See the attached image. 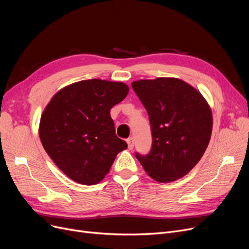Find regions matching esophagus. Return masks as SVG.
Wrapping results in <instances>:
<instances>
[{
    "instance_id": "esophagus-1",
    "label": "esophagus",
    "mask_w": 249,
    "mask_h": 249,
    "mask_svg": "<svg viewBox=\"0 0 249 249\" xmlns=\"http://www.w3.org/2000/svg\"><path fill=\"white\" fill-rule=\"evenodd\" d=\"M127 144H128V149L132 150L133 146H134V142H133V138H129L127 139Z\"/></svg>"
}]
</instances>
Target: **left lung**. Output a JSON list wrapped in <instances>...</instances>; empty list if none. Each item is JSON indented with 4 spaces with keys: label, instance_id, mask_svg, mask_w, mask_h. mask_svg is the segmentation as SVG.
<instances>
[{
    "label": "left lung",
    "instance_id": "1",
    "mask_svg": "<svg viewBox=\"0 0 249 249\" xmlns=\"http://www.w3.org/2000/svg\"><path fill=\"white\" fill-rule=\"evenodd\" d=\"M145 107L152 146L136 158L147 175L159 182L175 181L197 164L210 142L213 117L199 90L176 77L140 80L131 84Z\"/></svg>",
    "mask_w": 249,
    "mask_h": 249
}]
</instances>
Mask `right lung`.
<instances>
[{
    "label": "right lung",
    "mask_w": 249,
    "mask_h": 249,
    "mask_svg": "<svg viewBox=\"0 0 249 249\" xmlns=\"http://www.w3.org/2000/svg\"><path fill=\"white\" fill-rule=\"evenodd\" d=\"M121 82L87 80L62 88L45 107L39 137L60 171L78 184L91 186L109 174L127 143L115 134L110 110L128 95Z\"/></svg>",
    "instance_id": "1"
}]
</instances>
